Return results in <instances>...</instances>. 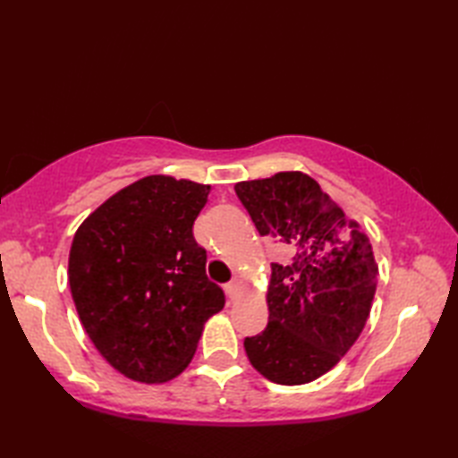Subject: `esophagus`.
<instances>
[{
    "instance_id": "esophagus-1",
    "label": "esophagus",
    "mask_w": 458,
    "mask_h": 458,
    "mask_svg": "<svg viewBox=\"0 0 458 458\" xmlns=\"http://www.w3.org/2000/svg\"><path fill=\"white\" fill-rule=\"evenodd\" d=\"M238 287H240V281L238 279H232L230 284L224 285V291H226V295L232 299V297L238 293Z\"/></svg>"
}]
</instances>
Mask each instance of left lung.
I'll list each match as a JSON object with an SVG mask.
<instances>
[{"mask_svg":"<svg viewBox=\"0 0 458 458\" xmlns=\"http://www.w3.org/2000/svg\"><path fill=\"white\" fill-rule=\"evenodd\" d=\"M234 189L259 234L295 250L289 261L271 264L269 323L244 340L250 364L274 384H309L362 333L377 285L372 244L305 173L281 171Z\"/></svg>","mask_w":458,"mask_h":458,"instance_id":"left-lung-1","label":"left lung"}]
</instances>
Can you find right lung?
I'll list each match as a JSON object with an SVG mask.
<instances>
[{
    "mask_svg": "<svg viewBox=\"0 0 458 458\" xmlns=\"http://www.w3.org/2000/svg\"><path fill=\"white\" fill-rule=\"evenodd\" d=\"M210 184L149 174L86 216L68 254L81 323L106 362L141 384L177 377L222 310L192 224Z\"/></svg>",
    "mask_w": 458,
    "mask_h": 458,
    "instance_id": "1",
    "label": "right lung"
}]
</instances>
